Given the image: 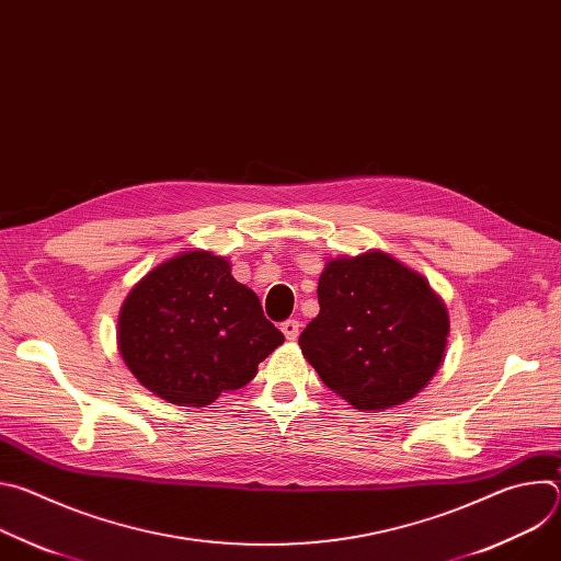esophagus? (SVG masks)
<instances>
[{
  "label": "esophagus",
  "mask_w": 561,
  "mask_h": 561,
  "mask_svg": "<svg viewBox=\"0 0 561 561\" xmlns=\"http://www.w3.org/2000/svg\"><path fill=\"white\" fill-rule=\"evenodd\" d=\"M282 333L288 342H295L299 337V322H297V319H286V322L282 324Z\"/></svg>",
  "instance_id": "34e87169"
}]
</instances>
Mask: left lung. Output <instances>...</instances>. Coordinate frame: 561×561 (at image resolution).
Instances as JSON below:
<instances>
[{
    "label": "left lung",
    "mask_w": 561,
    "mask_h": 561,
    "mask_svg": "<svg viewBox=\"0 0 561 561\" xmlns=\"http://www.w3.org/2000/svg\"><path fill=\"white\" fill-rule=\"evenodd\" d=\"M317 299L319 314L299 335V348L353 409H394L439 370L450 333L446 304L392 255L370 249L329 260Z\"/></svg>",
    "instance_id": "left-lung-1"
}]
</instances>
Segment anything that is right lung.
<instances>
[{"instance_id": "add662e5", "label": "right lung", "mask_w": 561, "mask_h": 561, "mask_svg": "<svg viewBox=\"0 0 561 561\" xmlns=\"http://www.w3.org/2000/svg\"><path fill=\"white\" fill-rule=\"evenodd\" d=\"M284 344L260 297L210 251H184L148 271L126 295L117 348L135 379L180 407H206L247 386Z\"/></svg>"}]
</instances>
